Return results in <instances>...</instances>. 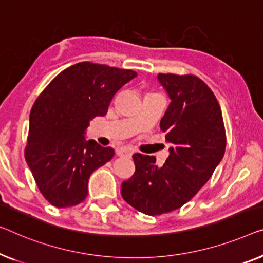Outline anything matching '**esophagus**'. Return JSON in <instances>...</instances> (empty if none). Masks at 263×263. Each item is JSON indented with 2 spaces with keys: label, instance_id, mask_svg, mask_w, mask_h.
I'll list each match as a JSON object with an SVG mask.
<instances>
[{
  "label": "esophagus",
  "instance_id": "1",
  "mask_svg": "<svg viewBox=\"0 0 263 263\" xmlns=\"http://www.w3.org/2000/svg\"><path fill=\"white\" fill-rule=\"evenodd\" d=\"M133 152L127 147H120L117 150V155L119 157H131Z\"/></svg>",
  "mask_w": 263,
  "mask_h": 263
}]
</instances>
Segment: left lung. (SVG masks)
Returning a JSON list of instances; mask_svg holds the SVG:
<instances>
[{"mask_svg":"<svg viewBox=\"0 0 263 263\" xmlns=\"http://www.w3.org/2000/svg\"><path fill=\"white\" fill-rule=\"evenodd\" d=\"M171 103L160 130L171 144L162 166L156 157L133 155L136 171L121 184V196L140 213L157 216L178 209L209 181L226 151L221 107L199 78L158 74Z\"/></svg>","mask_w":263,"mask_h":263,"instance_id":"1","label":"left lung"}]
</instances>
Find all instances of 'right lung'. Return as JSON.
I'll use <instances>...</instances> for the list:
<instances>
[{"mask_svg": "<svg viewBox=\"0 0 263 263\" xmlns=\"http://www.w3.org/2000/svg\"><path fill=\"white\" fill-rule=\"evenodd\" d=\"M137 77L131 69L79 62L49 82L33 105L25 158L50 204L68 208L88 193L93 171L115 156L112 147L86 140L89 121L107 113L115 94Z\"/></svg>", "mask_w": 263, "mask_h": 263, "instance_id": "right-lung-1", "label": "right lung"}]
</instances>
